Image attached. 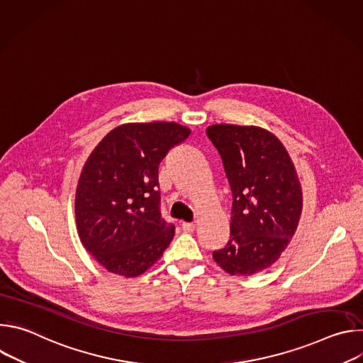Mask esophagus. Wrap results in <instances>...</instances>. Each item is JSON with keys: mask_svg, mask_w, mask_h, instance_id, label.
<instances>
[{"mask_svg": "<svg viewBox=\"0 0 363 363\" xmlns=\"http://www.w3.org/2000/svg\"><path fill=\"white\" fill-rule=\"evenodd\" d=\"M196 228V225L194 223H182V230L185 233H194Z\"/></svg>", "mask_w": 363, "mask_h": 363, "instance_id": "esophagus-1", "label": "esophagus"}]
</instances>
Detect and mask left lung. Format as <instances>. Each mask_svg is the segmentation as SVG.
Instances as JSON below:
<instances>
[{
    "label": "left lung",
    "instance_id": "left-lung-1",
    "mask_svg": "<svg viewBox=\"0 0 363 363\" xmlns=\"http://www.w3.org/2000/svg\"><path fill=\"white\" fill-rule=\"evenodd\" d=\"M218 149L233 192L230 240L213 252L231 276H252L273 266L290 244L303 210L301 185L289 152L260 126L218 123L206 128Z\"/></svg>",
    "mask_w": 363,
    "mask_h": 363
}]
</instances>
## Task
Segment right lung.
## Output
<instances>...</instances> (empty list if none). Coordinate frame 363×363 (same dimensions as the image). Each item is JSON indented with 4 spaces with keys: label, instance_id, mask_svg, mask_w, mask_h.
Listing matches in <instances>:
<instances>
[{
    "label": "right lung",
    "instance_id": "add662e5",
    "mask_svg": "<svg viewBox=\"0 0 363 363\" xmlns=\"http://www.w3.org/2000/svg\"><path fill=\"white\" fill-rule=\"evenodd\" d=\"M191 129L175 122L125 123L89 155L74 199L83 247L109 273L138 277L162 257L174 224L160 213L158 168Z\"/></svg>",
    "mask_w": 363,
    "mask_h": 363
}]
</instances>
